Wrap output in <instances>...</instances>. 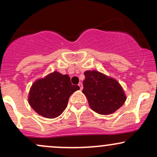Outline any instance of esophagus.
I'll use <instances>...</instances> for the list:
<instances>
[{"label":"esophagus","mask_w":157,"mask_h":157,"mask_svg":"<svg viewBox=\"0 0 157 157\" xmlns=\"http://www.w3.org/2000/svg\"><path fill=\"white\" fill-rule=\"evenodd\" d=\"M78 86H79V87H80V90H82V82H79Z\"/></svg>","instance_id":"34e87169"}]
</instances>
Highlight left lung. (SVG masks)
Masks as SVG:
<instances>
[{
  "instance_id": "8db88e82",
  "label": "left lung",
  "mask_w": 157,
  "mask_h": 157,
  "mask_svg": "<svg viewBox=\"0 0 157 157\" xmlns=\"http://www.w3.org/2000/svg\"><path fill=\"white\" fill-rule=\"evenodd\" d=\"M84 75L82 93L94 111L108 115L122 106L126 96L117 80L95 70L86 71Z\"/></svg>"
}]
</instances>
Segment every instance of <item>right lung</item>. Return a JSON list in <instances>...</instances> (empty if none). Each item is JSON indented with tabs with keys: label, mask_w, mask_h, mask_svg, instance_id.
<instances>
[{
	"label": "right lung",
	"mask_w": 157,
	"mask_h": 157,
	"mask_svg": "<svg viewBox=\"0 0 157 157\" xmlns=\"http://www.w3.org/2000/svg\"><path fill=\"white\" fill-rule=\"evenodd\" d=\"M79 89L78 86L71 84L68 75L55 71L34 82L29 92V104L44 117H57L67 107L70 96Z\"/></svg>",
	"instance_id": "right-lung-1"
}]
</instances>
